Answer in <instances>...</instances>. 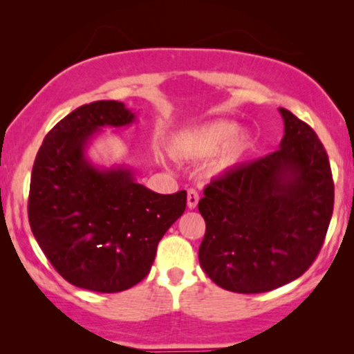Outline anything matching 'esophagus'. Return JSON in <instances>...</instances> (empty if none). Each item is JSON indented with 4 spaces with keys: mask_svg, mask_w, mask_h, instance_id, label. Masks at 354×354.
<instances>
[{
    "mask_svg": "<svg viewBox=\"0 0 354 354\" xmlns=\"http://www.w3.org/2000/svg\"><path fill=\"white\" fill-rule=\"evenodd\" d=\"M198 200H200L198 192L194 190V189H190L187 192V207L189 209H195L196 205H198Z\"/></svg>",
    "mask_w": 354,
    "mask_h": 354,
    "instance_id": "34e87169",
    "label": "esophagus"
}]
</instances>
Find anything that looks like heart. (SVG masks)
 Returning a JSON list of instances; mask_svg holds the SVG:
<instances>
[{
  "label": "heart",
  "mask_w": 354,
  "mask_h": 354,
  "mask_svg": "<svg viewBox=\"0 0 354 354\" xmlns=\"http://www.w3.org/2000/svg\"><path fill=\"white\" fill-rule=\"evenodd\" d=\"M178 147L183 153L194 158H211L220 151L218 167L231 169L248 154L251 137L239 131L236 123L215 120L183 134L178 140Z\"/></svg>",
  "instance_id": "heart-1"
}]
</instances>
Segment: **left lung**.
Masks as SVG:
<instances>
[{"label": "left lung", "mask_w": 354, "mask_h": 354, "mask_svg": "<svg viewBox=\"0 0 354 354\" xmlns=\"http://www.w3.org/2000/svg\"><path fill=\"white\" fill-rule=\"evenodd\" d=\"M284 136L274 153L237 165L205 189L200 266L237 293L268 292L308 270L334 206L328 154L314 129L279 107Z\"/></svg>", "instance_id": "1"}]
</instances>
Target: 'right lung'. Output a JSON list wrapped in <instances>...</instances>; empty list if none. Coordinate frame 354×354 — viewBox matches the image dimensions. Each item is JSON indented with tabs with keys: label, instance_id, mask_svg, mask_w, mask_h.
Wrapping results in <instances>:
<instances>
[{
	"label": "right lung",
	"instance_id": "add662e5",
	"mask_svg": "<svg viewBox=\"0 0 354 354\" xmlns=\"http://www.w3.org/2000/svg\"><path fill=\"white\" fill-rule=\"evenodd\" d=\"M134 122L120 101L84 104L48 133L35 158L29 225L53 267L81 289L115 293L140 283L159 241L185 211V190L156 194L137 183L131 167L88 158L104 128Z\"/></svg>",
	"mask_w": 354,
	"mask_h": 354
}]
</instances>
